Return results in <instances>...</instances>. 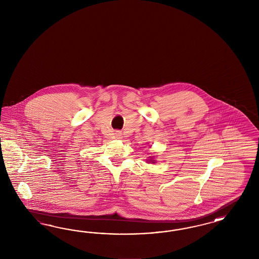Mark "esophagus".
<instances>
[{
  "mask_svg": "<svg viewBox=\"0 0 259 259\" xmlns=\"http://www.w3.org/2000/svg\"><path fill=\"white\" fill-rule=\"evenodd\" d=\"M115 137H116L117 139H121V137H122V136H121V133H120V132L117 131V132L115 133Z\"/></svg>",
  "mask_w": 259,
  "mask_h": 259,
  "instance_id": "esophagus-1",
  "label": "esophagus"
}]
</instances>
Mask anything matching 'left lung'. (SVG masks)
Segmentation results:
<instances>
[{
    "instance_id": "obj_1",
    "label": "left lung",
    "mask_w": 259,
    "mask_h": 259,
    "mask_svg": "<svg viewBox=\"0 0 259 259\" xmlns=\"http://www.w3.org/2000/svg\"><path fill=\"white\" fill-rule=\"evenodd\" d=\"M150 161H152V162H154V161H153V160H150Z\"/></svg>"
}]
</instances>
